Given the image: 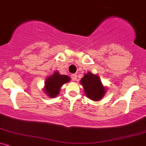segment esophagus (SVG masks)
Returning a JSON list of instances; mask_svg holds the SVG:
<instances>
[{
	"instance_id": "34e87169",
	"label": "esophagus",
	"mask_w": 146,
	"mask_h": 146,
	"mask_svg": "<svg viewBox=\"0 0 146 146\" xmlns=\"http://www.w3.org/2000/svg\"><path fill=\"white\" fill-rule=\"evenodd\" d=\"M71 78H72V80H73V81H75V80H76V79H77L76 74H72L71 75Z\"/></svg>"
}]
</instances>
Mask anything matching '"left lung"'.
<instances>
[{"mask_svg": "<svg viewBox=\"0 0 146 146\" xmlns=\"http://www.w3.org/2000/svg\"><path fill=\"white\" fill-rule=\"evenodd\" d=\"M80 83L84 87L85 94L91 100H100L105 94V88L102 86L100 78L97 75L88 72L81 78Z\"/></svg>", "mask_w": 146, "mask_h": 146, "instance_id": "obj_1", "label": "left lung"}]
</instances>
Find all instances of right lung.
I'll list each match as a JSON object with an SVG mask.
<instances>
[{
    "mask_svg": "<svg viewBox=\"0 0 146 146\" xmlns=\"http://www.w3.org/2000/svg\"><path fill=\"white\" fill-rule=\"evenodd\" d=\"M70 80V78L68 76L61 75L58 72H54V74L46 79L44 91L50 98L55 97L59 93L60 87Z\"/></svg>",
    "mask_w": 146,
    "mask_h": 146,
    "instance_id": "obj_1",
    "label": "right lung"
}]
</instances>
